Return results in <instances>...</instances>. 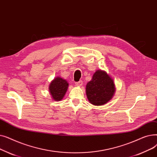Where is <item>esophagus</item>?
Listing matches in <instances>:
<instances>
[{"label":"esophagus","instance_id":"esophagus-1","mask_svg":"<svg viewBox=\"0 0 157 157\" xmlns=\"http://www.w3.org/2000/svg\"><path fill=\"white\" fill-rule=\"evenodd\" d=\"M75 84H76V86H81L82 85H83V81H82L81 80H80L78 82H76Z\"/></svg>","mask_w":157,"mask_h":157}]
</instances>
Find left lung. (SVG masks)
<instances>
[{"instance_id": "8db88e82", "label": "left lung", "mask_w": 157, "mask_h": 157, "mask_svg": "<svg viewBox=\"0 0 157 157\" xmlns=\"http://www.w3.org/2000/svg\"><path fill=\"white\" fill-rule=\"evenodd\" d=\"M114 91L113 79L105 71L101 70L94 73L86 88L88 99L95 105H101L108 102L112 98Z\"/></svg>"}]
</instances>
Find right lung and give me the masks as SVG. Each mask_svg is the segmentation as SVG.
Wrapping results in <instances>:
<instances>
[{
	"label": "right lung",
	"mask_w": 157,
	"mask_h": 157,
	"mask_svg": "<svg viewBox=\"0 0 157 157\" xmlns=\"http://www.w3.org/2000/svg\"><path fill=\"white\" fill-rule=\"evenodd\" d=\"M68 85L67 81L60 77H57L52 81L49 85V92L53 100L56 101L62 100L67 91Z\"/></svg>",
	"instance_id": "right-lung-1"
}]
</instances>
